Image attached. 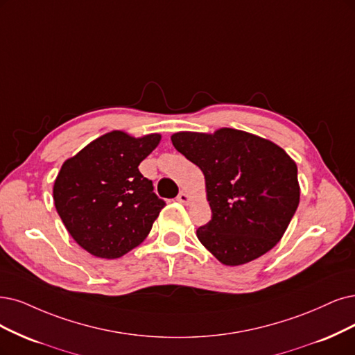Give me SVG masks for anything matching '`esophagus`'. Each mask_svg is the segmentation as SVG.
<instances>
[{"instance_id": "1", "label": "esophagus", "mask_w": 355, "mask_h": 355, "mask_svg": "<svg viewBox=\"0 0 355 355\" xmlns=\"http://www.w3.org/2000/svg\"><path fill=\"white\" fill-rule=\"evenodd\" d=\"M190 200H191V198H190V196H189L187 193H184V191H181V193L177 196V202H180V203H182V205H189Z\"/></svg>"}]
</instances>
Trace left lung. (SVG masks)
<instances>
[{
  "label": "left lung",
  "instance_id": "obj_1",
  "mask_svg": "<svg viewBox=\"0 0 355 355\" xmlns=\"http://www.w3.org/2000/svg\"><path fill=\"white\" fill-rule=\"evenodd\" d=\"M171 140L205 175L212 219L196 234L220 263L244 265L277 245L300 203L290 155L268 139L227 127L178 131Z\"/></svg>",
  "mask_w": 355,
  "mask_h": 355
}]
</instances>
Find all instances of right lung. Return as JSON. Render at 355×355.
Wrapping results in <instances>:
<instances>
[{"label":"right lung","mask_w":355,"mask_h":355,"mask_svg":"<svg viewBox=\"0 0 355 355\" xmlns=\"http://www.w3.org/2000/svg\"><path fill=\"white\" fill-rule=\"evenodd\" d=\"M159 141L157 133L133 137L114 130L62 164L54 205L74 241L92 256L121 257L148 237L165 202L139 165Z\"/></svg>","instance_id":"1"}]
</instances>
